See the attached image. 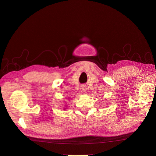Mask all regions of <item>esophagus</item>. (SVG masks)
Returning a JSON list of instances; mask_svg holds the SVG:
<instances>
[{
	"label": "esophagus",
	"instance_id": "obj_1",
	"mask_svg": "<svg viewBox=\"0 0 156 156\" xmlns=\"http://www.w3.org/2000/svg\"><path fill=\"white\" fill-rule=\"evenodd\" d=\"M82 90H83L84 92H85L87 91V88H86L85 86L82 87Z\"/></svg>",
	"mask_w": 156,
	"mask_h": 156
}]
</instances>
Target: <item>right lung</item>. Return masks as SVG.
<instances>
[{
  "mask_svg": "<svg viewBox=\"0 0 156 156\" xmlns=\"http://www.w3.org/2000/svg\"><path fill=\"white\" fill-rule=\"evenodd\" d=\"M64 109H66V107H65V108H64Z\"/></svg>",
  "mask_w": 156,
  "mask_h": 156,
  "instance_id": "obj_1",
  "label": "right lung"
}]
</instances>
